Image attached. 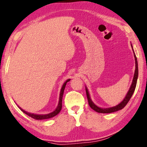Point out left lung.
<instances>
[{
    "mask_svg": "<svg viewBox=\"0 0 147 147\" xmlns=\"http://www.w3.org/2000/svg\"><path fill=\"white\" fill-rule=\"evenodd\" d=\"M131 47H132V48L134 56V59H135L136 69H135V71H134V75L132 84H131V86L130 87L129 90H128L127 95H126V96L125 97L124 99H123V101L120 102V103L116 105V106L110 107V108H101V107H97V105H95L94 103V102L92 101V99L90 98V94H89V92L88 90V88H87V87L85 86L86 93L87 99H88V104L90 105V107H91V109L95 110L96 112H98V113H102V114H109V113L117 112V111H118V110L123 109V108L126 106V105L128 103V102L129 101V100L130 99L131 97L132 96V95L134 94V90L136 89V84H137V81H138V64L137 57H136L135 52H134V51L132 44H131Z\"/></svg>",
    "mask_w": 147,
    "mask_h": 147,
    "instance_id": "obj_1",
    "label": "left lung"
}]
</instances>
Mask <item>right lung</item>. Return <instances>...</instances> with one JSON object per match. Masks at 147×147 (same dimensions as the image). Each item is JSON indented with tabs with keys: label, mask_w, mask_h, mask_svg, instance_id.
I'll return each instance as SVG.
<instances>
[{
	"label": "right lung",
	"mask_w": 147,
	"mask_h": 147,
	"mask_svg": "<svg viewBox=\"0 0 147 147\" xmlns=\"http://www.w3.org/2000/svg\"><path fill=\"white\" fill-rule=\"evenodd\" d=\"M70 81V79H67V80L64 82V84H63V86L61 87V92H60V94H59V103L57 107L55 109V110L53 111L52 112L49 113V114H33V113H30L26 111H25L24 110H23L22 109H21L19 106H18V107L21 110V111H22L23 112L26 114V115H28V116H30L31 117L33 118V119H37V120H42V119H50V118L53 117L55 115H57L59 112H61V109H62V100H63V94H64V88H65V86L66 85V83H68Z\"/></svg>",
	"instance_id": "right-lung-1"
}]
</instances>
